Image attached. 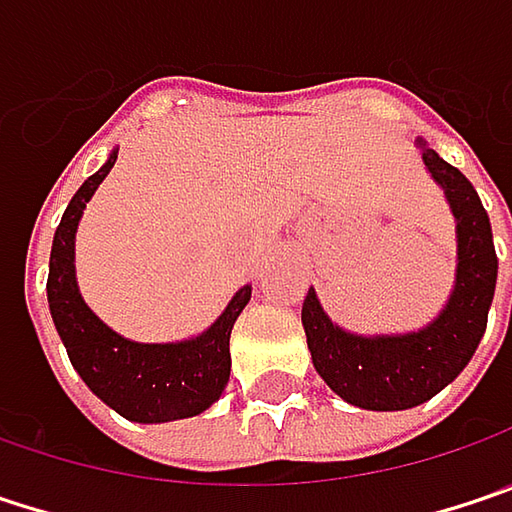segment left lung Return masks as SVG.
<instances>
[{"instance_id": "left-lung-1", "label": "left lung", "mask_w": 512, "mask_h": 512, "mask_svg": "<svg viewBox=\"0 0 512 512\" xmlns=\"http://www.w3.org/2000/svg\"><path fill=\"white\" fill-rule=\"evenodd\" d=\"M422 165L455 215V285L440 314L417 332L358 335L338 326L309 288L303 329L317 376L364 411H408L437 396L472 361L493 306L498 259L493 227L475 186L417 136Z\"/></svg>"}]
</instances>
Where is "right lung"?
<instances>
[{
	"label": "right lung",
	"mask_w": 512,
	"mask_h": 512,
	"mask_svg": "<svg viewBox=\"0 0 512 512\" xmlns=\"http://www.w3.org/2000/svg\"><path fill=\"white\" fill-rule=\"evenodd\" d=\"M116 157L119 148H113L104 165L84 180L57 224L46 282L49 311L72 367L116 414L145 425L198 417L218 402L230 382V335L238 314L250 303L253 285H241L215 323L186 341L142 344L110 329L81 297L75 276V233Z\"/></svg>",
	"instance_id": "obj_1"
}]
</instances>
